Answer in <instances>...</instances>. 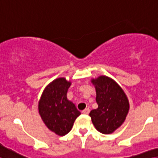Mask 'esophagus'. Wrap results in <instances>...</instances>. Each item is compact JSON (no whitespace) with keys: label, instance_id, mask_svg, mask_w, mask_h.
Returning <instances> with one entry per match:
<instances>
[{"label":"esophagus","instance_id":"1","mask_svg":"<svg viewBox=\"0 0 158 158\" xmlns=\"http://www.w3.org/2000/svg\"><path fill=\"white\" fill-rule=\"evenodd\" d=\"M89 112H90V109L86 108L82 111V114H89Z\"/></svg>","mask_w":158,"mask_h":158}]
</instances>
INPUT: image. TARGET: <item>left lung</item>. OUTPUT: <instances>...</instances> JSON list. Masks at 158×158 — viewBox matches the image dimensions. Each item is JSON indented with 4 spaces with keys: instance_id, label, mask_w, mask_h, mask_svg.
<instances>
[{
    "instance_id": "8db88e82",
    "label": "left lung",
    "mask_w": 158,
    "mask_h": 158,
    "mask_svg": "<svg viewBox=\"0 0 158 158\" xmlns=\"http://www.w3.org/2000/svg\"><path fill=\"white\" fill-rule=\"evenodd\" d=\"M90 81L96 88L98 104V108L89 114L93 125L101 134H112L125 121L129 110V99L120 85L107 76Z\"/></svg>"
}]
</instances>
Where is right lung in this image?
I'll return each mask as SVG.
<instances>
[{"label": "right lung", "mask_w": 158, "mask_h": 158, "mask_svg": "<svg viewBox=\"0 0 158 158\" xmlns=\"http://www.w3.org/2000/svg\"><path fill=\"white\" fill-rule=\"evenodd\" d=\"M70 81L65 77L55 79L44 88L38 103V110L47 128L59 136L71 131L76 118L81 114L67 97Z\"/></svg>", "instance_id": "obj_1"}]
</instances>
